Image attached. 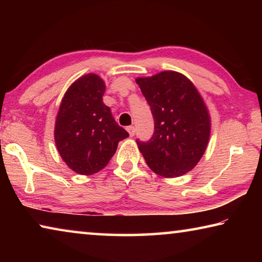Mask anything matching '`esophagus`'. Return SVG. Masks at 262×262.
<instances>
[{
    "label": "esophagus",
    "instance_id": "34e87169",
    "mask_svg": "<svg viewBox=\"0 0 262 262\" xmlns=\"http://www.w3.org/2000/svg\"><path fill=\"white\" fill-rule=\"evenodd\" d=\"M127 130H128V133H129V135L133 137L134 136V134H135V128L133 127V126H129V127H127Z\"/></svg>",
    "mask_w": 262,
    "mask_h": 262
}]
</instances>
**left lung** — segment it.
Segmentation results:
<instances>
[{
  "mask_svg": "<svg viewBox=\"0 0 262 262\" xmlns=\"http://www.w3.org/2000/svg\"><path fill=\"white\" fill-rule=\"evenodd\" d=\"M136 83L155 120L150 141H137L147 165L164 178L187 173L200 162L210 137V115L201 95L173 70L137 77Z\"/></svg>",
  "mask_w": 262,
  "mask_h": 262,
  "instance_id": "1",
  "label": "left lung"
}]
</instances>
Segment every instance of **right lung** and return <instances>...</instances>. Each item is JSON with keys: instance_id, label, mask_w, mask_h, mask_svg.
Here are the masks:
<instances>
[{"instance_id": "obj_1", "label": "right lung", "mask_w": 262, "mask_h": 262, "mask_svg": "<svg viewBox=\"0 0 262 262\" xmlns=\"http://www.w3.org/2000/svg\"><path fill=\"white\" fill-rule=\"evenodd\" d=\"M105 89L98 75H84L66 91L56 115L57 151L78 174L90 176L103 170L117 151L119 142L129 136L103 103Z\"/></svg>"}]
</instances>
